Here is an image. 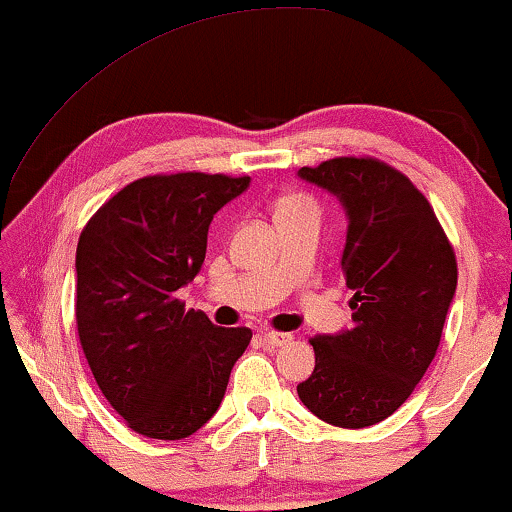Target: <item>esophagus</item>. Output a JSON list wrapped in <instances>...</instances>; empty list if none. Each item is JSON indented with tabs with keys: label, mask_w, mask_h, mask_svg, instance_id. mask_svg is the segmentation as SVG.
Here are the masks:
<instances>
[{
	"label": "esophagus",
	"mask_w": 512,
	"mask_h": 512,
	"mask_svg": "<svg viewBox=\"0 0 512 512\" xmlns=\"http://www.w3.org/2000/svg\"><path fill=\"white\" fill-rule=\"evenodd\" d=\"M264 341L266 343H271V345H287L292 341V334H287V331H273V329H269V331H264Z\"/></svg>",
	"instance_id": "obj_1"
}]
</instances>
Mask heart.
<instances>
[{"mask_svg":"<svg viewBox=\"0 0 512 512\" xmlns=\"http://www.w3.org/2000/svg\"><path fill=\"white\" fill-rule=\"evenodd\" d=\"M301 201H304V199H299V197H283V199L278 201L276 211H280V208H290V206H297V204H301Z\"/></svg>","mask_w":512,"mask_h":512,"instance_id":"heart-1","label":"heart"}]
</instances>
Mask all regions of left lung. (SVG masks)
Masks as SVG:
<instances>
[{
	"label": "left lung",
	"instance_id": "8db88e82",
	"mask_svg": "<svg viewBox=\"0 0 512 512\" xmlns=\"http://www.w3.org/2000/svg\"><path fill=\"white\" fill-rule=\"evenodd\" d=\"M348 215L341 255L352 329L313 336L315 369L297 385L322 422L364 429L390 417L436 357L457 287V259L427 197L376 157L301 167Z\"/></svg>",
	"mask_w": 512,
	"mask_h": 512
}]
</instances>
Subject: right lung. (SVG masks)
Returning a JSON list of instances; mask_svg holds the SVG:
<instances>
[{"mask_svg":"<svg viewBox=\"0 0 512 512\" xmlns=\"http://www.w3.org/2000/svg\"><path fill=\"white\" fill-rule=\"evenodd\" d=\"M248 176H143L83 227L76 248V327L99 390L136 434L181 441L204 427L253 331L185 311L213 215Z\"/></svg>","mask_w":512,"mask_h":512,"instance_id":"right-lung-1","label":"right lung"}]
</instances>
